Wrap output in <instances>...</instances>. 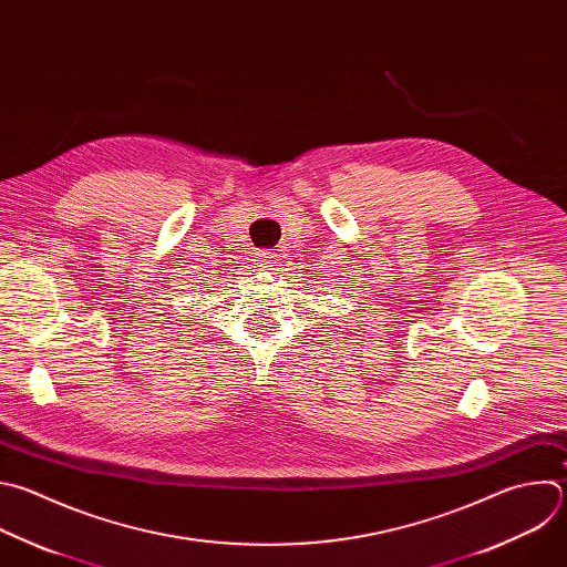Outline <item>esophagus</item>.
<instances>
[{
    "label": "esophagus",
    "instance_id": "esophagus-1",
    "mask_svg": "<svg viewBox=\"0 0 567 567\" xmlns=\"http://www.w3.org/2000/svg\"><path fill=\"white\" fill-rule=\"evenodd\" d=\"M256 265L262 269H271L278 265V254L276 251H262L256 256Z\"/></svg>",
    "mask_w": 567,
    "mask_h": 567
}]
</instances>
